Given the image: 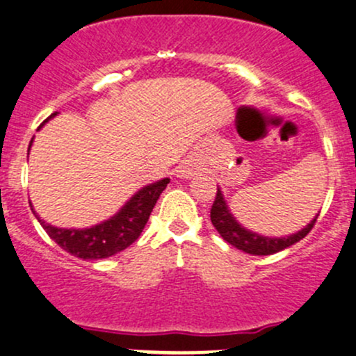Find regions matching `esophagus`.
I'll return each mask as SVG.
<instances>
[{
    "label": "esophagus",
    "instance_id": "34e87169",
    "mask_svg": "<svg viewBox=\"0 0 356 356\" xmlns=\"http://www.w3.org/2000/svg\"><path fill=\"white\" fill-rule=\"evenodd\" d=\"M177 172L181 174V177H193V175L196 174V165H193L191 162H184L179 167Z\"/></svg>",
    "mask_w": 356,
    "mask_h": 356
}]
</instances>
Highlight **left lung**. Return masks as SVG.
<instances>
[{"label":"left lung","mask_w":356,"mask_h":356,"mask_svg":"<svg viewBox=\"0 0 356 356\" xmlns=\"http://www.w3.org/2000/svg\"><path fill=\"white\" fill-rule=\"evenodd\" d=\"M209 216H211L213 227L218 230V234L222 235L223 241H227L230 245L237 247V249L244 250L247 254H254V256H269V254L280 252V250L293 245L295 242L302 241V238L312 230L314 225H316L317 216L319 215H317L305 228H302V230L297 232V234L290 235V237H282V238L263 237V235H257L254 234V232L245 230L242 225H238L237 220H235L234 216H232V213L228 211L227 203L223 201L222 191L216 189V196H215V201H213Z\"/></svg>","instance_id":"8db88e82"}]
</instances>
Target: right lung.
Masks as SVG:
<instances>
[{"instance_id":"add662e5","label":"right lung","mask_w":356,"mask_h":356,"mask_svg":"<svg viewBox=\"0 0 356 356\" xmlns=\"http://www.w3.org/2000/svg\"><path fill=\"white\" fill-rule=\"evenodd\" d=\"M54 115L56 112L51 118H54ZM32 140H30V145H32ZM167 184L168 179H163V181L138 191L121 208L118 215H114L111 220L100 223V225L85 228V230L52 227L44 220H40L39 215H35V211H33V215L37 216L39 223L44 227V230L47 232L52 241L61 249H65L66 252H70L71 256L80 257V259H104V257H111L124 250L140 237L149 215H152L153 207L156 204V200L160 197L162 191L167 188Z\"/></svg>"}]
</instances>
